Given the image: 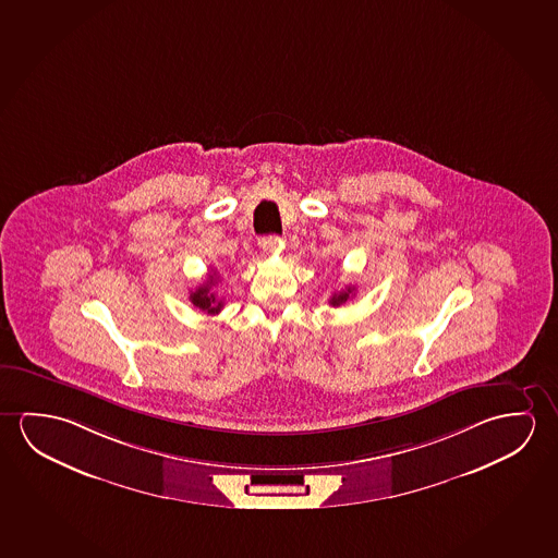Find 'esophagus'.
I'll return each instance as SVG.
<instances>
[{
	"label": "esophagus",
	"mask_w": 558,
	"mask_h": 558,
	"mask_svg": "<svg viewBox=\"0 0 558 558\" xmlns=\"http://www.w3.org/2000/svg\"><path fill=\"white\" fill-rule=\"evenodd\" d=\"M279 246V242L275 236H264V239H259V248L264 250L266 254H271Z\"/></svg>",
	"instance_id": "1"
}]
</instances>
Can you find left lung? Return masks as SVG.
Returning a JSON list of instances; mask_svg holds the SVG:
<instances>
[{"mask_svg": "<svg viewBox=\"0 0 558 558\" xmlns=\"http://www.w3.org/2000/svg\"><path fill=\"white\" fill-rule=\"evenodd\" d=\"M353 292L354 287H345L343 291L336 292V294L329 299V304H331V306H341V304H345V302L353 296Z\"/></svg>", "mask_w": 558, "mask_h": 558, "instance_id": "8db88e82", "label": "left lung"}]
</instances>
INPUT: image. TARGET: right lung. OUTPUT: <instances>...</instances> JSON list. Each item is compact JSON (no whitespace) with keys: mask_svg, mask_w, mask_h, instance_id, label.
<instances>
[{"mask_svg":"<svg viewBox=\"0 0 558 558\" xmlns=\"http://www.w3.org/2000/svg\"><path fill=\"white\" fill-rule=\"evenodd\" d=\"M215 283H217V277L211 274L204 284H199L195 291L190 292V301H192L195 308L202 310L205 314H211V316L219 314L222 310L221 299H217V294L213 292Z\"/></svg>","mask_w":558,"mask_h":558,"instance_id":"right-lung-1","label":"right lung"}]
</instances>
